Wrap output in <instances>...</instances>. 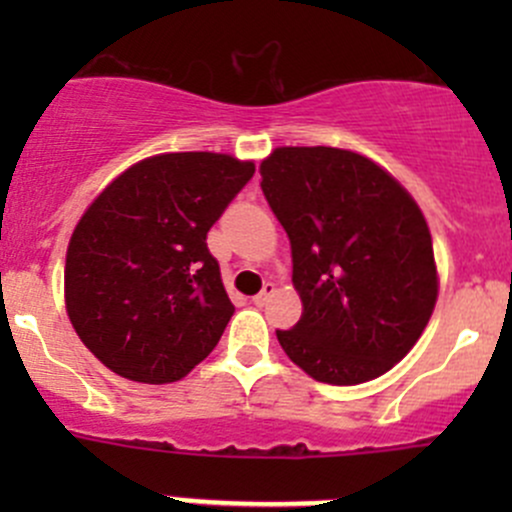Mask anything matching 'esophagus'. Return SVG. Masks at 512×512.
Instances as JSON below:
<instances>
[{
  "label": "esophagus",
  "mask_w": 512,
  "mask_h": 512,
  "mask_svg": "<svg viewBox=\"0 0 512 512\" xmlns=\"http://www.w3.org/2000/svg\"><path fill=\"white\" fill-rule=\"evenodd\" d=\"M275 292H277L275 285H272V282H265V287H262V292L255 294V297H252V302H255L257 307H265V304L270 302V297H272V294H275Z\"/></svg>",
  "instance_id": "obj_1"
}]
</instances>
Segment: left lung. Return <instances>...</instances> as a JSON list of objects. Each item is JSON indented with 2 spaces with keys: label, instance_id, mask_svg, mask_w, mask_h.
<instances>
[{
  "label": "left lung",
  "instance_id": "1",
  "mask_svg": "<svg viewBox=\"0 0 512 512\" xmlns=\"http://www.w3.org/2000/svg\"><path fill=\"white\" fill-rule=\"evenodd\" d=\"M260 175L304 307L292 329H277L285 354L334 386L386 374L418 342L438 297L416 200L374 160L342 148H277Z\"/></svg>",
  "mask_w": 512,
  "mask_h": 512
}]
</instances>
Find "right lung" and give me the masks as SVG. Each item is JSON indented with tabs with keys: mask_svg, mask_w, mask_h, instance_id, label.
<instances>
[{
	"mask_svg": "<svg viewBox=\"0 0 512 512\" xmlns=\"http://www.w3.org/2000/svg\"><path fill=\"white\" fill-rule=\"evenodd\" d=\"M255 173L225 153L131 165L89 205L66 250V312L118 376L178 381L223 337L232 307L208 230Z\"/></svg>",
	"mask_w": 512,
	"mask_h": 512,
	"instance_id": "right-lung-1",
	"label": "right lung"
}]
</instances>
